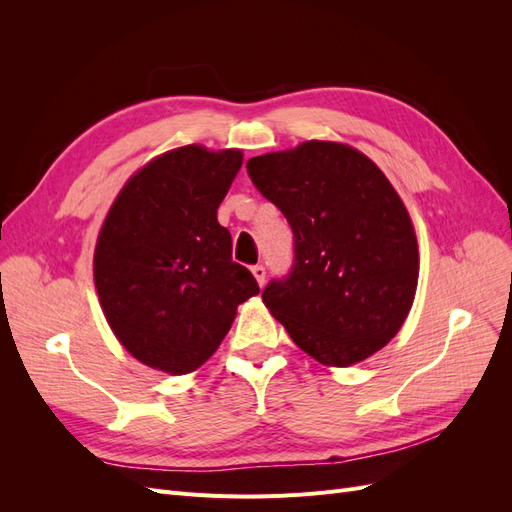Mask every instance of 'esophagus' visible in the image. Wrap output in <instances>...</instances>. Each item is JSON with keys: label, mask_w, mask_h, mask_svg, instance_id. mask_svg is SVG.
Here are the masks:
<instances>
[{"label": "esophagus", "mask_w": 512, "mask_h": 512, "mask_svg": "<svg viewBox=\"0 0 512 512\" xmlns=\"http://www.w3.org/2000/svg\"><path fill=\"white\" fill-rule=\"evenodd\" d=\"M252 273H254V277H256V282H258L260 286H265V280H267V269H265V265H254V267H252Z\"/></svg>", "instance_id": "34e87169"}]
</instances>
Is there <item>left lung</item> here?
Here are the masks:
<instances>
[{"mask_svg":"<svg viewBox=\"0 0 512 512\" xmlns=\"http://www.w3.org/2000/svg\"><path fill=\"white\" fill-rule=\"evenodd\" d=\"M245 166L294 235L292 269L262 290L271 314L322 365L378 352L404 324L418 282L416 235L389 179L361 151L324 141Z\"/></svg>","mask_w":512,"mask_h":512,"instance_id":"8db88e82","label":"left lung"}]
</instances>
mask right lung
Segmentation results:
<instances>
[{"instance_id":"1","label":"right lung","mask_w":512,"mask_h":512,"mask_svg":"<svg viewBox=\"0 0 512 512\" xmlns=\"http://www.w3.org/2000/svg\"><path fill=\"white\" fill-rule=\"evenodd\" d=\"M241 162L239 149L168 151L123 185L106 215L94 256L98 297L123 348L153 369H198L237 305L260 292L218 222Z\"/></svg>"}]
</instances>
